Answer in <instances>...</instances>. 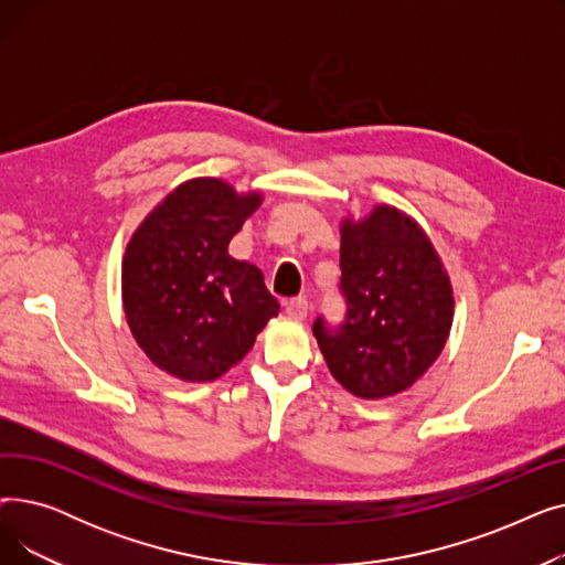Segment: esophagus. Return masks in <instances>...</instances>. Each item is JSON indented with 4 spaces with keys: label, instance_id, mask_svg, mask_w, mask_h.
Wrapping results in <instances>:
<instances>
[{
    "label": "esophagus",
    "instance_id": "obj_1",
    "mask_svg": "<svg viewBox=\"0 0 565 565\" xmlns=\"http://www.w3.org/2000/svg\"><path fill=\"white\" fill-rule=\"evenodd\" d=\"M284 309L290 318L295 320H305L307 313H309V302L305 298H292V300H286L284 302Z\"/></svg>",
    "mask_w": 565,
    "mask_h": 565
}]
</instances>
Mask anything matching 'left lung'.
I'll return each instance as SVG.
<instances>
[{
	"mask_svg": "<svg viewBox=\"0 0 565 565\" xmlns=\"http://www.w3.org/2000/svg\"><path fill=\"white\" fill-rule=\"evenodd\" d=\"M343 320L322 316L313 337L332 375L362 398L394 396L439 358L454 320V290L417 222L377 205L341 226Z\"/></svg>",
	"mask_w": 565,
	"mask_h": 565,
	"instance_id": "left-lung-1",
	"label": "left lung"
}]
</instances>
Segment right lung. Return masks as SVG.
Returning <instances> with one entry per match:
<instances>
[{
  "label": "right lung",
  "mask_w": 565,
  "mask_h": 565,
  "mask_svg": "<svg viewBox=\"0 0 565 565\" xmlns=\"http://www.w3.org/2000/svg\"><path fill=\"white\" fill-rule=\"evenodd\" d=\"M260 203L220 178L175 188L148 215L124 258V307L139 348L162 371L207 382L252 350L279 302L263 273L228 256Z\"/></svg>",
  "instance_id": "obj_1"
}]
</instances>
